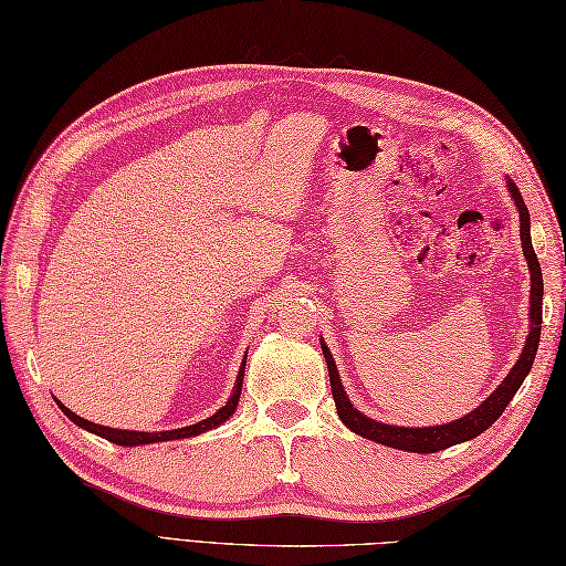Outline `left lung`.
Returning a JSON list of instances; mask_svg holds the SVG:
<instances>
[{
  "instance_id": "obj_1",
  "label": "left lung",
  "mask_w": 566,
  "mask_h": 566,
  "mask_svg": "<svg viewBox=\"0 0 566 566\" xmlns=\"http://www.w3.org/2000/svg\"><path fill=\"white\" fill-rule=\"evenodd\" d=\"M509 192H511V197H514V202L518 207L523 255H525V260H528V268H531V333H528V339H525V347L521 352L516 366L509 371L504 384L499 386L492 396L478 407V410H472L470 415L455 419V422L441 424V427H419V429L390 427V424H380V422H376V419L361 415L357 407L349 402V398L345 396L343 384H339V374H337V366L333 361V354L325 347V343H321L325 361H327V374H331V388H333V400L337 407V415L345 422V427H349L354 433H359V437L371 439L376 443L390 446V449H400V451H410V453H437V451L449 449V446H453V443L480 437L484 429H490L496 419L502 417L511 398L516 396V390L521 388V384L525 380V376H528L531 366H533L537 343H541L543 272H541V262H537V255H535L533 243H531L528 207H525L523 197L518 192V186L514 180H509Z\"/></svg>"
}]
</instances>
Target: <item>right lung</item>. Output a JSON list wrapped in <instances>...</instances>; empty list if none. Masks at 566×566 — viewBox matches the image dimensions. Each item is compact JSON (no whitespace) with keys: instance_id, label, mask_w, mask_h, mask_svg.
Returning a JSON list of instances; mask_svg holds the SVG:
<instances>
[{"instance_id":"add662e5","label":"right lung","mask_w":566,"mask_h":566,"mask_svg":"<svg viewBox=\"0 0 566 566\" xmlns=\"http://www.w3.org/2000/svg\"><path fill=\"white\" fill-rule=\"evenodd\" d=\"M243 374H245V359L241 364V371L239 378H235V388H233V396L229 398V402L221 407L219 412H214L212 417L202 419V422L190 424V427H182V429H174V431H159V433H149V431H125V429H111V427H103V424H94L88 422V419H82L78 415H74L70 407H64L60 400V410L67 415L74 424H78L82 429L91 431V433H98V437L108 439L117 446H139V443H156V441H174V439H188V437H197V433H202L212 427H219L221 422H227V419L235 412V405H239L241 398V386H243Z\"/></svg>"}]
</instances>
